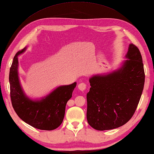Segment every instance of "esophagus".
<instances>
[{"mask_svg": "<svg viewBox=\"0 0 154 154\" xmlns=\"http://www.w3.org/2000/svg\"><path fill=\"white\" fill-rule=\"evenodd\" d=\"M87 85L85 83H81L78 85V88L81 91H84L87 89Z\"/></svg>", "mask_w": 154, "mask_h": 154, "instance_id": "obj_1", "label": "esophagus"}]
</instances>
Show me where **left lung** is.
I'll use <instances>...</instances> for the list:
<instances>
[{
	"instance_id": "obj_1",
	"label": "left lung",
	"mask_w": 154,
	"mask_h": 154,
	"mask_svg": "<svg viewBox=\"0 0 154 154\" xmlns=\"http://www.w3.org/2000/svg\"><path fill=\"white\" fill-rule=\"evenodd\" d=\"M123 66L108 75L90 79L87 94V121L96 130H111L133 116L144 89L145 73L137 46L131 44Z\"/></svg>"
}]
</instances>
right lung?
<instances>
[{"instance_id": "1", "label": "right lung", "mask_w": 154, "mask_h": 154, "mask_svg": "<svg viewBox=\"0 0 154 154\" xmlns=\"http://www.w3.org/2000/svg\"><path fill=\"white\" fill-rule=\"evenodd\" d=\"M25 49L17 52L10 69V98L17 115L24 122L40 130L52 131L62 124L66 106L72 96L76 83L61 86L40 101H33L24 94L20 84L17 56Z\"/></svg>"}]
</instances>
